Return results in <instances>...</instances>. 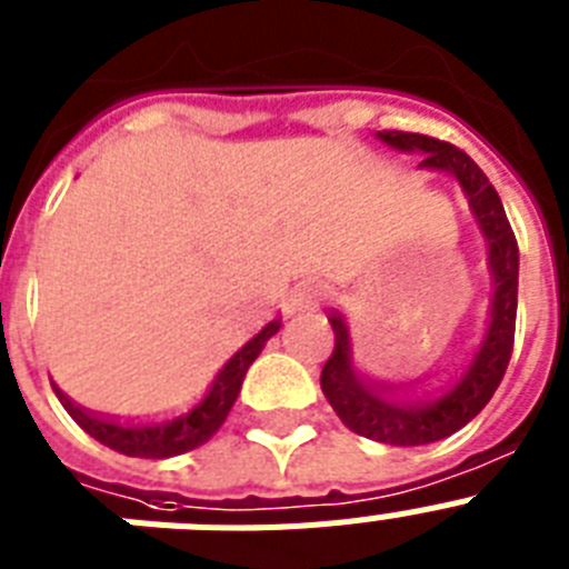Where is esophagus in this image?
Returning <instances> with one entry per match:
<instances>
[{"instance_id": "obj_1", "label": "esophagus", "mask_w": 569, "mask_h": 569, "mask_svg": "<svg viewBox=\"0 0 569 569\" xmlns=\"http://www.w3.org/2000/svg\"><path fill=\"white\" fill-rule=\"evenodd\" d=\"M323 298H326V286L315 283V280H309V283H300L298 289L291 291L289 303H286V315L315 309V306H318Z\"/></svg>"}]
</instances>
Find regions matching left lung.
<instances>
[{
	"instance_id": "obj_1",
	"label": "left lung",
	"mask_w": 569,
	"mask_h": 569,
	"mask_svg": "<svg viewBox=\"0 0 569 569\" xmlns=\"http://www.w3.org/2000/svg\"><path fill=\"white\" fill-rule=\"evenodd\" d=\"M380 140L403 151H421L427 154L421 166L441 168L461 182L472 214L478 217L490 243V266L496 278L490 326L472 358L447 387L415 395V398L389 395L360 378L349 363V332H346L343 318L338 312L326 315L335 329V349L320 372V389L326 401L332 403L346 427L363 438L395 443V447H418V443L441 441L447 435L467 427L490 403L492 392L507 372L512 343H516L518 243L501 197L467 151L438 137L412 134V131H383Z\"/></svg>"
}]
</instances>
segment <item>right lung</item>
I'll use <instances>...</instances> for the list:
<instances>
[{
  "instance_id": "obj_1",
  "label": "right lung",
  "mask_w": 569,
  "mask_h": 569,
  "mask_svg": "<svg viewBox=\"0 0 569 569\" xmlns=\"http://www.w3.org/2000/svg\"><path fill=\"white\" fill-rule=\"evenodd\" d=\"M280 329V320H269V323L237 349L229 358L220 375L214 378L211 389L202 395V401H197L189 412L177 415V418H166V421L157 423H126L113 421L108 415H97L91 409L79 407L68 398L66 392H59V403L68 409L73 421L86 429L91 438H97L106 447L117 449L122 456L131 458H171L182 456V452H191V449L202 447L209 441L217 429L223 427L226 418H229L231 407H234L240 387H243V378L249 372V367L254 363V358L260 355V349L266 346V340Z\"/></svg>"
}]
</instances>
